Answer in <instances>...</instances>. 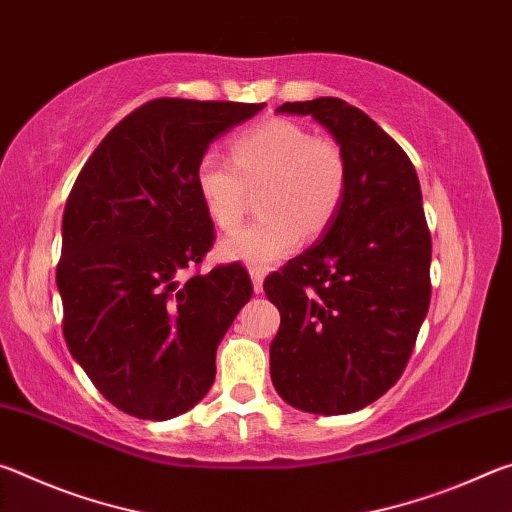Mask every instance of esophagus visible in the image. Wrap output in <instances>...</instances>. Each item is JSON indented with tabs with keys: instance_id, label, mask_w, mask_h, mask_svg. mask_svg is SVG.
<instances>
[{
	"instance_id": "esophagus-1",
	"label": "esophagus",
	"mask_w": 512,
	"mask_h": 512,
	"mask_svg": "<svg viewBox=\"0 0 512 512\" xmlns=\"http://www.w3.org/2000/svg\"><path fill=\"white\" fill-rule=\"evenodd\" d=\"M250 280H253L255 293L264 291V271H259V268H250Z\"/></svg>"
}]
</instances>
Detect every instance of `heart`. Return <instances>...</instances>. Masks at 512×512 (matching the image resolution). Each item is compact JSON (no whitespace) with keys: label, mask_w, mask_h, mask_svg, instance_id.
I'll return each mask as SVG.
<instances>
[{"label":"heart","mask_w":512,"mask_h":512,"mask_svg":"<svg viewBox=\"0 0 512 512\" xmlns=\"http://www.w3.org/2000/svg\"><path fill=\"white\" fill-rule=\"evenodd\" d=\"M216 228L235 230L244 221L250 192H259L255 223L223 239L221 253L253 268H268L332 225L348 189V162L329 137H311L291 119H266L237 133L230 160L205 153L194 171Z\"/></svg>","instance_id":"b5f03b06"}]
</instances>
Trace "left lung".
I'll return each mask as SVG.
<instances>
[{"mask_svg":"<svg viewBox=\"0 0 512 512\" xmlns=\"http://www.w3.org/2000/svg\"><path fill=\"white\" fill-rule=\"evenodd\" d=\"M311 115L348 162V189L318 246L266 277L280 309L271 379L300 411L339 415L379 400L418 339L431 300V235L409 155L341 99L284 103Z\"/></svg>","mask_w":512,"mask_h":512,"instance_id":"1","label":"left lung"}]
</instances>
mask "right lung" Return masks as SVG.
Masks as SVG:
<instances>
[{
	"label": "right lung",
	"instance_id": "1",
	"mask_svg": "<svg viewBox=\"0 0 512 512\" xmlns=\"http://www.w3.org/2000/svg\"><path fill=\"white\" fill-rule=\"evenodd\" d=\"M266 103L153 99L83 164L63 214V334L119 411L169 420L203 400L216 348L253 296L246 268L203 262L214 225L194 171L207 146Z\"/></svg>",
	"mask_w": 512,
	"mask_h": 512
}]
</instances>
